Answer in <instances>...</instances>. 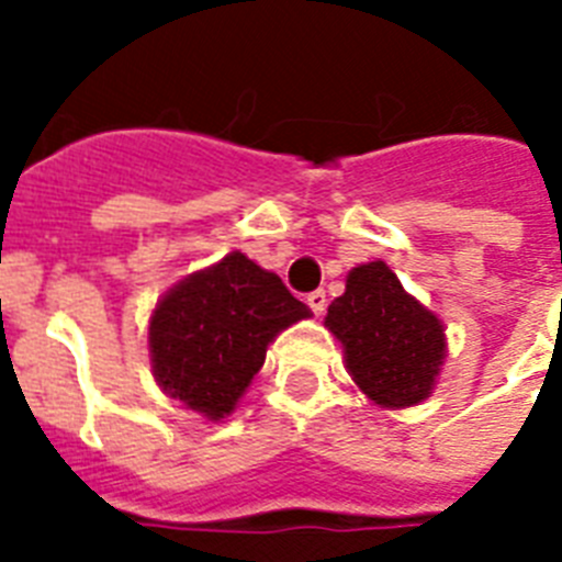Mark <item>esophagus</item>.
I'll use <instances>...</instances> for the list:
<instances>
[{
  "mask_svg": "<svg viewBox=\"0 0 562 562\" xmlns=\"http://www.w3.org/2000/svg\"><path fill=\"white\" fill-rule=\"evenodd\" d=\"M306 303H308V308L315 312V315H324V312H326V294H324V291H312V294L306 297Z\"/></svg>",
  "mask_w": 562,
  "mask_h": 562,
  "instance_id": "34e87169",
  "label": "esophagus"
}]
</instances>
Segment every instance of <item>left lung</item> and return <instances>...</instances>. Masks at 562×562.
<instances>
[{
	"label": "left lung",
	"instance_id": "1",
	"mask_svg": "<svg viewBox=\"0 0 562 562\" xmlns=\"http://www.w3.org/2000/svg\"><path fill=\"white\" fill-rule=\"evenodd\" d=\"M324 324L341 341L352 382L379 408H408L435 391L446 359L443 324L384 262L352 268Z\"/></svg>",
	"mask_w": 562,
	"mask_h": 562
}]
</instances>
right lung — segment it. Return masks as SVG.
Masks as SVG:
<instances>
[{
	"label": "right lung",
	"mask_w": 562,
	"mask_h": 562,
	"mask_svg": "<svg viewBox=\"0 0 562 562\" xmlns=\"http://www.w3.org/2000/svg\"><path fill=\"white\" fill-rule=\"evenodd\" d=\"M308 315L277 273L233 250L157 303L148 326L154 379L171 400L224 419L265 364L268 344Z\"/></svg>",
	"instance_id": "right-lung-1"
}]
</instances>
